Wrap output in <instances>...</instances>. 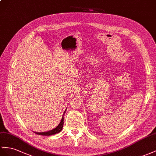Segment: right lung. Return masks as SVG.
<instances>
[{
	"instance_id": "obj_1",
	"label": "right lung",
	"mask_w": 156,
	"mask_h": 156,
	"mask_svg": "<svg viewBox=\"0 0 156 156\" xmlns=\"http://www.w3.org/2000/svg\"><path fill=\"white\" fill-rule=\"evenodd\" d=\"M66 111V110H65ZM65 111L63 113V115H62V119L61 121V122L59 123V125L55 128L54 129L51 130H49V131H47V132H44V133H35V134H39V135H43V136H51V135H53V134H57L58 133H60L62 129L63 128V125H64V115H65Z\"/></svg>"
}]
</instances>
